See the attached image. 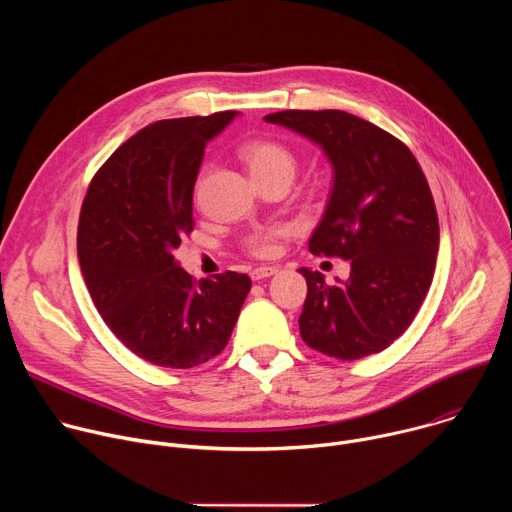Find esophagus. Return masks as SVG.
<instances>
[{
  "instance_id": "obj_1",
  "label": "esophagus",
  "mask_w": 512,
  "mask_h": 512,
  "mask_svg": "<svg viewBox=\"0 0 512 512\" xmlns=\"http://www.w3.org/2000/svg\"><path fill=\"white\" fill-rule=\"evenodd\" d=\"M275 273H277V267H255L251 271V279L253 281H261V279H267V277H271Z\"/></svg>"
}]
</instances>
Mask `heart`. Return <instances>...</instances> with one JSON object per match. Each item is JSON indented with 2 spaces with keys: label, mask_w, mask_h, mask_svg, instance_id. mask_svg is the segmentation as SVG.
<instances>
[{
  "label": "heart",
  "mask_w": 512,
  "mask_h": 512,
  "mask_svg": "<svg viewBox=\"0 0 512 512\" xmlns=\"http://www.w3.org/2000/svg\"><path fill=\"white\" fill-rule=\"evenodd\" d=\"M241 156H243L255 182H265V180H273V178L294 180V174L298 168L296 156L291 154L285 145H281L277 141H269V139H259V141L247 143L241 150ZM277 233L279 231H267V233L253 235L247 241L251 253L257 257L275 255Z\"/></svg>",
  "instance_id": "obj_1"
}]
</instances>
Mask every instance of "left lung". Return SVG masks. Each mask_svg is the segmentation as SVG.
<instances>
[{"label": "left lung", "mask_w": 512, "mask_h": 512, "mask_svg": "<svg viewBox=\"0 0 512 512\" xmlns=\"http://www.w3.org/2000/svg\"><path fill=\"white\" fill-rule=\"evenodd\" d=\"M316 143L332 166V190L310 239L314 255L342 257L348 279L308 283L300 316L304 342L332 358L385 350L421 308L440 249V225L427 180L399 139L338 109L279 111L263 117Z\"/></svg>", "instance_id": "1"}]
</instances>
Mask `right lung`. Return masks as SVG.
Wrapping results in <instances>:
<instances>
[{
    "instance_id": "1",
    "label": "right lung",
    "mask_w": 512,
    "mask_h": 512,
    "mask_svg": "<svg viewBox=\"0 0 512 512\" xmlns=\"http://www.w3.org/2000/svg\"><path fill=\"white\" fill-rule=\"evenodd\" d=\"M239 111L150 123L95 174L77 249L89 294L139 358L192 369L221 354L251 289L245 273L200 279L174 251L194 229L192 194L204 148Z\"/></svg>"
}]
</instances>
